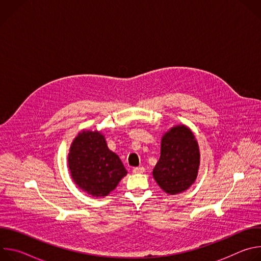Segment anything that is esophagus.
<instances>
[{"label":"esophagus","instance_id":"obj_1","mask_svg":"<svg viewBox=\"0 0 261 261\" xmlns=\"http://www.w3.org/2000/svg\"><path fill=\"white\" fill-rule=\"evenodd\" d=\"M132 171H133V173H135V174H137V173H143V172H144V167H142V166L134 167Z\"/></svg>","mask_w":261,"mask_h":261}]
</instances>
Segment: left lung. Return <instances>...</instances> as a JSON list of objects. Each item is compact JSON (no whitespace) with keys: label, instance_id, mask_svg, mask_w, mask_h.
<instances>
[{"label":"left lung","instance_id":"8db88e82","mask_svg":"<svg viewBox=\"0 0 261 261\" xmlns=\"http://www.w3.org/2000/svg\"><path fill=\"white\" fill-rule=\"evenodd\" d=\"M199 165L200 152L195 135L186 125H175L161 138L160 159L153 169V177L165 193L179 194L195 182Z\"/></svg>","mask_w":261,"mask_h":261}]
</instances>
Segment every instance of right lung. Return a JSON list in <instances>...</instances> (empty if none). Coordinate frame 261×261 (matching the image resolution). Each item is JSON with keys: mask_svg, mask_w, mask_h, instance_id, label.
Segmentation results:
<instances>
[{"mask_svg": "<svg viewBox=\"0 0 261 261\" xmlns=\"http://www.w3.org/2000/svg\"><path fill=\"white\" fill-rule=\"evenodd\" d=\"M68 168L77 187L93 197H105L127 174L120 157L110 151L100 131L83 130L73 139Z\"/></svg>", "mask_w": 261, "mask_h": 261, "instance_id": "1", "label": "right lung"}]
</instances>
